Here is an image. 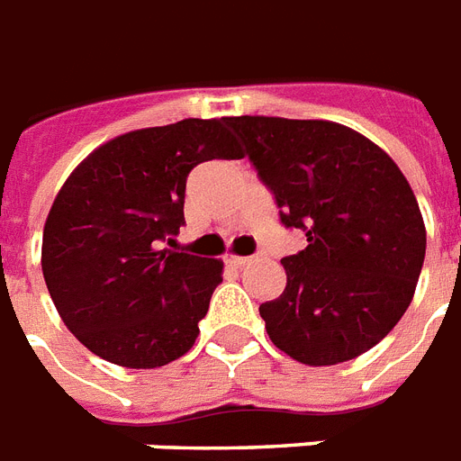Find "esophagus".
<instances>
[{"instance_id":"esophagus-1","label":"esophagus","mask_w":461,"mask_h":461,"mask_svg":"<svg viewBox=\"0 0 461 461\" xmlns=\"http://www.w3.org/2000/svg\"><path fill=\"white\" fill-rule=\"evenodd\" d=\"M224 260H227V266H231V267H244L251 263V258H249V256H227Z\"/></svg>"}]
</instances>
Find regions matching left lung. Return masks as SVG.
I'll use <instances>...</instances> for the list:
<instances>
[{
    "mask_svg": "<svg viewBox=\"0 0 461 461\" xmlns=\"http://www.w3.org/2000/svg\"><path fill=\"white\" fill-rule=\"evenodd\" d=\"M306 249L282 258L287 287L260 303L273 344L308 366L364 354L400 322L426 256L416 195L390 155L335 122L227 117Z\"/></svg>",
    "mask_w": 461,
    "mask_h": 461,
    "instance_id": "left-lung-1",
    "label": "left lung"
}]
</instances>
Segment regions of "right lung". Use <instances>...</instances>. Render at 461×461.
<instances>
[{"label": "right lung", "instance_id": "1", "mask_svg": "<svg viewBox=\"0 0 461 461\" xmlns=\"http://www.w3.org/2000/svg\"><path fill=\"white\" fill-rule=\"evenodd\" d=\"M224 119H184L104 143L61 186L42 275L78 342L126 368H158L198 337L222 263L165 249L184 224L191 169L239 159Z\"/></svg>", "mask_w": 461, "mask_h": 461}]
</instances>
